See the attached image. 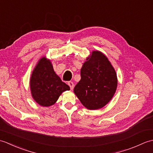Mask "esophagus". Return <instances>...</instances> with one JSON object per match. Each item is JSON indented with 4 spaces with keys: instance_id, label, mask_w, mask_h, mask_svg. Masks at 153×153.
<instances>
[{
    "instance_id": "obj_1",
    "label": "esophagus",
    "mask_w": 153,
    "mask_h": 153,
    "mask_svg": "<svg viewBox=\"0 0 153 153\" xmlns=\"http://www.w3.org/2000/svg\"><path fill=\"white\" fill-rule=\"evenodd\" d=\"M68 85L70 86V89L72 90V89H74V83L71 82H69L68 83Z\"/></svg>"
}]
</instances>
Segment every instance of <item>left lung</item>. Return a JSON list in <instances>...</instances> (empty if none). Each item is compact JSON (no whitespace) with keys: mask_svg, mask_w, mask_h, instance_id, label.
I'll list each match as a JSON object with an SVG mask.
<instances>
[{"mask_svg":"<svg viewBox=\"0 0 153 153\" xmlns=\"http://www.w3.org/2000/svg\"><path fill=\"white\" fill-rule=\"evenodd\" d=\"M118 79L114 68L105 54L93 51L81 68V79L74 91L89 110H98L112 99Z\"/></svg>","mask_w":153,"mask_h":153,"instance_id":"obj_1","label":"left lung"}]
</instances>
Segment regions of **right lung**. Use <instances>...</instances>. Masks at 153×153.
<instances>
[{"mask_svg":"<svg viewBox=\"0 0 153 153\" xmlns=\"http://www.w3.org/2000/svg\"><path fill=\"white\" fill-rule=\"evenodd\" d=\"M30 84L35 101L45 107L53 105L62 93L70 90V87L55 73L51 60L45 56L38 61L32 71Z\"/></svg>","mask_w":153,"mask_h":153,"instance_id":"right-lung-1","label":"right lung"}]
</instances>
